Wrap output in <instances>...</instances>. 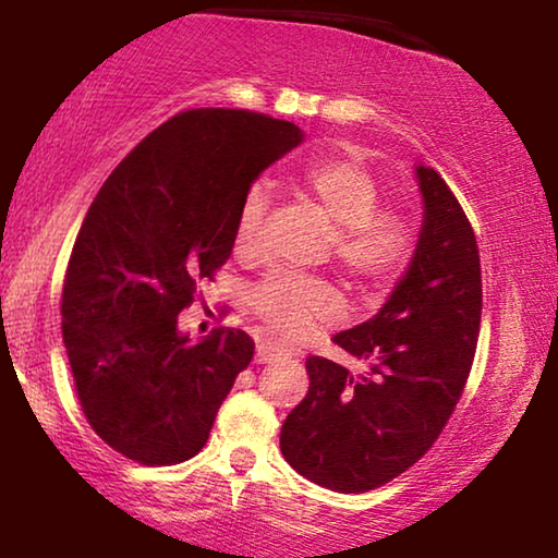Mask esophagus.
Listing matches in <instances>:
<instances>
[{
    "label": "esophagus",
    "mask_w": 558,
    "mask_h": 558,
    "mask_svg": "<svg viewBox=\"0 0 558 558\" xmlns=\"http://www.w3.org/2000/svg\"><path fill=\"white\" fill-rule=\"evenodd\" d=\"M289 355L284 348H279L277 342H269V340H262L256 345V363H274L279 361V357Z\"/></svg>",
    "instance_id": "obj_1"
}]
</instances>
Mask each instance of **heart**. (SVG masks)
<instances>
[{
	"mask_svg": "<svg viewBox=\"0 0 558 558\" xmlns=\"http://www.w3.org/2000/svg\"><path fill=\"white\" fill-rule=\"evenodd\" d=\"M300 185L335 228L332 251L342 271L365 289L384 287L407 269L416 251V228L399 210L378 208L380 187L355 159H325L302 172ZM269 193L258 182L246 193L235 220V248L254 254ZM256 315L277 332L296 335L340 315L330 284L294 271H269L251 289Z\"/></svg>",
	"mask_w": 558,
	"mask_h": 558,
	"instance_id": "b5f03b06",
	"label": "heart"
}]
</instances>
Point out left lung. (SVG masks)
<instances>
[{
	"label": "left lung",
	"mask_w": 558,
	"mask_h": 558,
	"mask_svg": "<svg viewBox=\"0 0 558 558\" xmlns=\"http://www.w3.org/2000/svg\"><path fill=\"white\" fill-rule=\"evenodd\" d=\"M422 231L384 307L332 338L368 363L310 355V391L281 424V454L335 493H365L407 472L434 445L468 384L477 348L483 277L464 210L437 170L416 165Z\"/></svg>",
	"instance_id": "left-lung-1"
}]
</instances>
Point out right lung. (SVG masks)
I'll return each mask as SVG.
<instances>
[{"instance_id":"1","label":"right lung","mask_w":558,"mask_h":558,"mask_svg":"<svg viewBox=\"0 0 558 558\" xmlns=\"http://www.w3.org/2000/svg\"><path fill=\"white\" fill-rule=\"evenodd\" d=\"M292 121L182 111L136 144L83 218L63 284V342L83 414L111 449L178 464L208 441L254 340H203L178 315L231 256L235 220L266 167L300 147Z\"/></svg>"}]
</instances>
